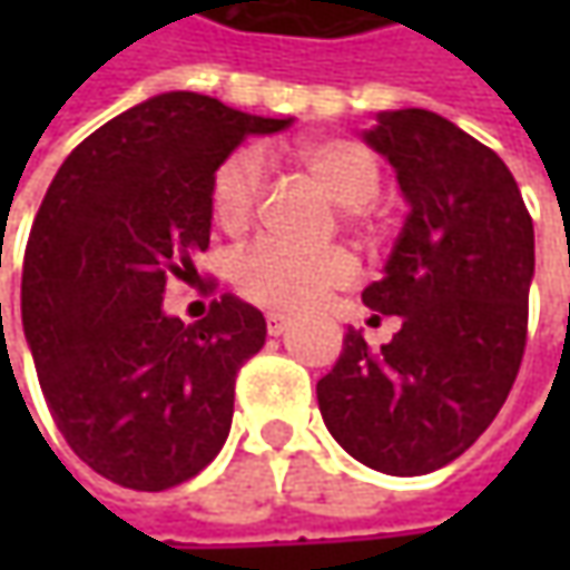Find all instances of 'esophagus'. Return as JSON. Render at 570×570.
Returning a JSON list of instances; mask_svg holds the SVG:
<instances>
[{
  "instance_id": "esophagus-1",
  "label": "esophagus",
  "mask_w": 570,
  "mask_h": 570,
  "mask_svg": "<svg viewBox=\"0 0 570 570\" xmlns=\"http://www.w3.org/2000/svg\"><path fill=\"white\" fill-rule=\"evenodd\" d=\"M288 326H292V317H288V314H278V311H269V314H266V333H269V336H282Z\"/></svg>"
}]
</instances>
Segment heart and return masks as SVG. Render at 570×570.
Instances as JSON below:
<instances>
[{
  "mask_svg": "<svg viewBox=\"0 0 570 570\" xmlns=\"http://www.w3.org/2000/svg\"><path fill=\"white\" fill-rule=\"evenodd\" d=\"M297 165L333 203L348 228L371 234V199L381 189L377 158L355 139H311L295 148ZM266 196V165L259 151L240 148L215 170L212 215L225 234H244L256 222ZM358 266L342 247L297 250L275 240H259L234 266V288L273 311H307L336 288L352 285Z\"/></svg>",
  "mask_w": 570,
  "mask_h": 570,
  "instance_id": "1",
  "label": "heart"
}]
</instances>
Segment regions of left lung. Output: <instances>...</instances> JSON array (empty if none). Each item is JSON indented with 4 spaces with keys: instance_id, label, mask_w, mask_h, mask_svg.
<instances>
[{
    "instance_id": "8db88e82",
    "label": "left lung",
    "mask_w": 570,
    "mask_h": 570,
    "mask_svg": "<svg viewBox=\"0 0 570 570\" xmlns=\"http://www.w3.org/2000/svg\"><path fill=\"white\" fill-rule=\"evenodd\" d=\"M364 142L393 165L409 215L362 301L403 326L377 352L348 330L317 403L358 463L425 475L470 450L514 386L537 263L533 218L492 148L431 110H386Z\"/></svg>"
}]
</instances>
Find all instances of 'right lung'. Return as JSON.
I'll use <instances>...</instances> for the list:
<instances>
[{
  "instance_id": "right-lung-1",
  "label": "right lung",
  "mask_w": 570,
  "mask_h": 570,
  "mask_svg": "<svg viewBox=\"0 0 570 570\" xmlns=\"http://www.w3.org/2000/svg\"><path fill=\"white\" fill-rule=\"evenodd\" d=\"M288 122L167 91L91 132L40 203L21 273L33 367L66 444L122 489H174L228 438L266 320L222 295L187 326L161 297L208 247L215 170Z\"/></svg>"
}]
</instances>
